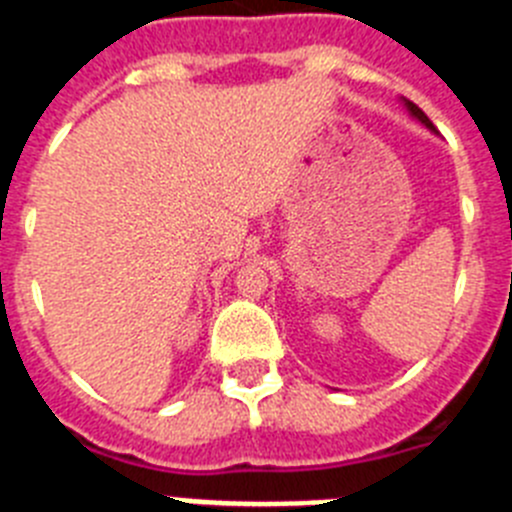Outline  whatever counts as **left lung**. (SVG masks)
I'll return each instance as SVG.
<instances>
[{"label":"left lung","mask_w":512,"mask_h":512,"mask_svg":"<svg viewBox=\"0 0 512 512\" xmlns=\"http://www.w3.org/2000/svg\"><path fill=\"white\" fill-rule=\"evenodd\" d=\"M405 107H408V112H410V115L415 117V120H420V122H423L425 128H428V130H436V128H433V122L428 120V115H425V112L420 110L418 104H413V102H408V99H405Z\"/></svg>","instance_id":"8db88e82"}]
</instances>
